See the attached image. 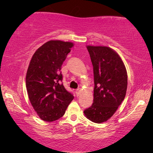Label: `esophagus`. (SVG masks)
I'll use <instances>...</instances> for the list:
<instances>
[{"label":"esophagus","mask_w":153,"mask_h":153,"mask_svg":"<svg viewBox=\"0 0 153 153\" xmlns=\"http://www.w3.org/2000/svg\"><path fill=\"white\" fill-rule=\"evenodd\" d=\"M81 88L76 89V95H79V94L81 93Z\"/></svg>","instance_id":"esophagus-1"}]
</instances>
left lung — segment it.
Listing matches in <instances>:
<instances>
[{
    "label": "left lung",
    "instance_id": "left-lung-1",
    "mask_svg": "<svg viewBox=\"0 0 153 153\" xmlns=\"http://www.w3.org/2000/svg\"><path fill=\"white\" fill-rule=\"evenodd\" d=\"M94 74L93 103L83 113L92 122H106L125 99L127 87L126 68L120 56L107 47L87 46Z\"/></svg>",
    "mask_w": 153,
    "mask_h": 153
}]
</instances>
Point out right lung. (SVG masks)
I'll return each instance as SVG.
<instances>
[{
	"label": "right lung",
	"mask_w": 153,
	"mask_h": 153,
	"mask_svg": "<svg viewBox=\"0 0 153 153\" xmlns=\"http://www.w3.org/2000/svg\"><path fill=\"white\" fill-rule=\"evenodd\" d=\"M74 44L50 40L33 54L26 77L31 105L37 116L46 122L61 118L74 96L61 83L62 65Z\"/></svg>",
	"instance_id": "right-lung-1"
}]
</instances>
